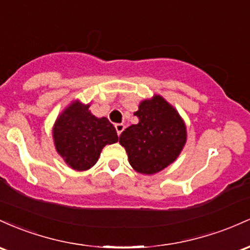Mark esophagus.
Instances as JSON below:
<instances>
[{"mask_svg":"<svg viewBox=\"0 0 250 250\" xmlns=\"http://www.w3.org/2000/svg\"><path fill=\"white\" fill-rule=\"evenodd\" d=\"M114 127H116V131H117L118 136H120L123 131H124L125 126H124V124H116V126H114Z\"/></svg>","mask_w":250,"mask_h":250,"instance_id":"esophagus-1","label":"esophagus"}]
</instances>
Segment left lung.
<instances>
[{"label":"left lung","mask_w":250,"mask_h":250,"mask_svg":"<svg viewBox=\"0 0 250 250\" xmlns=\"http://www.w3.org/2000/svg\"><path fill=\"white\" fill-rule=\"evenodd\" d=\"M134 116L139 123L125 128L119 143L137 172L153 175L177 159L187 142L186 124L161 95L143 100Z\"/></svg>","instance_id":"8db88e82"}]
</instances>
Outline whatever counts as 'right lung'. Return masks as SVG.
<instances>
[{"mask_svg": "<svg viewBox=\"0 0 250 250\" xmlns=\"http://www.w3.org/2000/svg\"><path fill=\"white\" fill-rule=\"evenodd\" d=\"M88 108L89 104L75 100L58 117L53 127L58 153L77 171L91 169L103 147L118 142L116 128L107 118H97Z\"/></svg>", "mask_w": 250, "mask_h": 250, "instance_id": "1", "label": "right lung"}]
</instances>
